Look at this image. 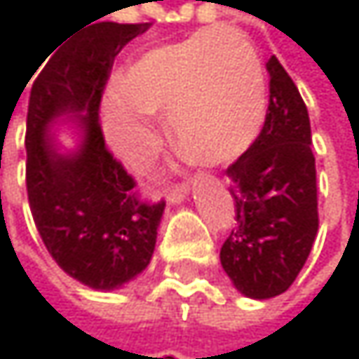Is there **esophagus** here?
I'll list each match as a JSON object with an SVG mask.
<instances>
[{
  "label": "esophagus",
  "mask_w": 359,
  "mask_h": 359,
  "mask_svg": "<svg viewBox=\"0 0 359 359\" xmlns=\"http://www.w3.org/2000/svg\"><path fill=\"white\" fill-rule=\"evenodd\" d=\"M187 195H189V187H187L184 182H180V184H177V187H172V189L166 191V201H168L170 205H177V203L187 199Z\"/></svg>",
  "instance_id": "obj_1"
}]
</instances>
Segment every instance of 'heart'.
Segmentation results:
<instances>
[{"instance_id": "obj_1", "label": "heart", "mask_w": 359, "mask_h": 359, "mask_svg": "<svg viewBox=\"0 0 359 359\" xmlns=\"http://www.w3.org/2000/svg\"><path fill=\"white\" fill-rule=\"evenodd\" d=\"M268 104L262 60L235 29H203L137 57L104 102L111 151L143 168L158 149L147 114L166 111L179 149L195 162L222 164L255 139Z\"/></svg>"}]
</instances>
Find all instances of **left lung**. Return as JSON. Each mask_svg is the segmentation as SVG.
I'll return each instance as SVG.
<instances>
[{"instance_id":"obj_1","label":"left lung","mask_w":359,"mask_h":359,"mask_svg":"<svg viewBox=\"0 0 359 359\" xmlns=\"http://www.w3.org/2000/svg\"><path fill=\"white\" fill-rule=\"evenodd\" d=\"M270 104L262 133L226 170L235 226L220 264L235 289L251 299L285 293L304 268L318 233L316 160L308 108L272 55Z\"/></svg>"}]
</instances>
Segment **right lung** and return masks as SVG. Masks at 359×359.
Returning <instances> with one entry per match:
<instances>
[{
    "label": "right lung",
    "instance_id": "right-lung-1",
    "mask_svg": "<svg viewBox=\"0 0 359 359\" xmlns=\"http://www.w3.org/2000/svg\"><path fill=\"white\" fill-rule=\"evenodd\" d=\"M147 29L91 25L43 62L29 97L27 191L36 231L57 266L95 291L120 289L147 268L166 205L137 199L135 180L108 151L100 126L114 57ZM64 119L79 137L70 152L50 133Z\"/></svg>",
    "mask_w": 359,
    "mask_h": 359
}]
</instances>
